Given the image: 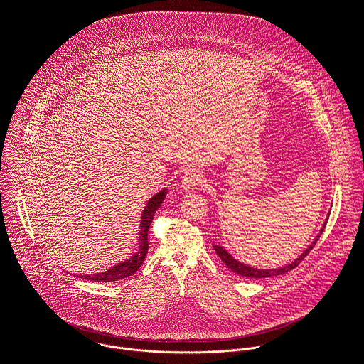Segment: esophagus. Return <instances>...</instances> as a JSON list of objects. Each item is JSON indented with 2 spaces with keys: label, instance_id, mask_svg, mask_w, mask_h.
<instances>
[{
  "label": "esophagus",
  "instance_id": "obj_1",
  "mask_svg": "<svg viewBox=\"0 0 364 364\" xmlns=\"http://www.w3.org/2000/svg\"><path fill=\"white\" fill-rule=\"evenodd\" d=\"M203 181V176L198 170H188L184 173L181 178V187L186 190H194L197 188Z\"/></svg>",
  "mask_w": 364,
  "mask_h": 364
}]
</instances>
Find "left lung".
<instances>
[{
	"mask_svg": "<svg viewBox=\"0 0 364 364\" xmlns=\"http://www.w3.org/2000/svg\"><path fill=\"white\" fill-rule=\"evenodd\" d=\"M326 223H328V218H326L323 227L321 228V232L316 235V238L312 241V244L299 255V258H296L294 262H291V264H288V265H285V267H282V268H277V269H258V268L248 267V265H245V264L237 261L234 257H231V254H228V251L224 250L223 247L215 245V244H214L213 247H214V251L217 252V255L221 258V261H223L232 272H235V274H238V275H241V277L254 278V279L269 278V277H278V275H284V274H287V272L295 269V268L305 259V257H306V255L312 251V248L316 245V242H318L321 234L323 232V228L326 227Z\"/></svg>",
	"mask_w": 364,
	"mask_h": 364,
	"instance_id": "obj_1",
	"label": "left lung"
}]
</instances>
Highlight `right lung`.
Returning a JSON list of instances; mask_svg holds the SVG:
<instances>
[{
	"mask_svg": "<svg viewBox=\"0 0 364 364\" xmlns=\"http://www.w3.org/2000/svg\"><path fill=\"white\" fill-rule=\"evenodd\" d=\"M167 190L163 188L161 191H159L157 194H154L146 204L143 214H141V220L139 224V250L137 252L130 257L129 259L112 267L110 269L105 271V272H99L95 275H79V278L87 279V281H95V282H113V281H119L123 278H127L130 275H133L134 272L139 271V268L141 267V264L144 262V258L147 255V250H149V241H147V232L150 228V224L153 221V217L157 211V208L161 205L163 200L166 198Z\"/></svg>",
	"mask_w": 364,
	"mask_h": 364,
	"instance_id": "right-lung-1",
	"label": "right lung"
}]
</instances>
